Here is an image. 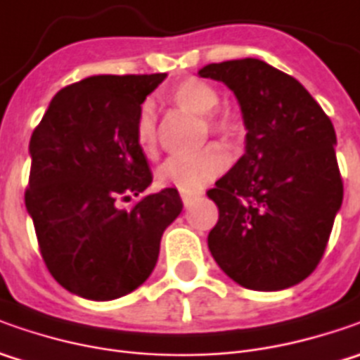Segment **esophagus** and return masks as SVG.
I'll return each instance as SVG.
<instances>
[{
    "label": "esophagus",
    "instance_id": "1",
    "mask_svg": "<svg viewBox=\"0 0 360 360\" xmlns=\"http://www.w3.org/2000/svg\"><path fill=\"white\" fill-rule=\"evenodd\" d=\"M180 196H182L184 206H188V204L194 200V198H198V196H200V192H180Z\"/></svg>",
    "mask_w": 360,
    "mask_h": 360
}]
</instances>
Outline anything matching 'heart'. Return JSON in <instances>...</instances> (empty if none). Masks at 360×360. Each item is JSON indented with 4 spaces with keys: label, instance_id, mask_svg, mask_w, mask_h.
<instances>
[{
    "label": "heart",
    "instance_id": "1",
    "mask_svg": "<svg viewBox=\"0 0 360 360\" xmlns=\"http://www.w3.org/2000/svg\"><path fill=\"white\" fill-rule=\"evenodd\" d=\"M176 104L192 114L204 118L206 128L230 140L240 130V118L230 110H214L220 96L210 84L190 77L176 84L170 91ZM136 142L144 154H152L156 150V114L150 104H144L136 118ZM226 154L218 146H206L204 150L190 154V156H172L158 168L156 180L162 186H174L180 192H198L212 182L216 176L224 172L226 168Z\"/></svg>",
    "mask_w": 360,
    "mask_h": 360
}]
</instances>
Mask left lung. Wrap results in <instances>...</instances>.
<instances>
[{"label": "left lung", "instance_id": "8db88e82", "mask_svg": "<svg viewBox=\"0 0 360 360\" xmlns=\"http://www.w3.org/2000/svg\"><path fill=\"white\" fill-rule=\"evenodd\" d=\"M238 98L246 152L208 198V248L234 283L283 290L319 266L342 204L333 122L292 76L255 58L204 65Z\"/></svg>", "mask_w": 360, "mask_h": 360}]
</instances>
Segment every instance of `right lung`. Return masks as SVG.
I'll return each mask as SVG.
<instances>
[{"instance_id":"add662e5","label":"right lung","mask_w":360,"mask_h":360,"mask_svg":"<svg viewBox=\"0 0 360 360\" xmlns=\"http://www.w3.org/2000/svg\"><path fill=\"white\" fill-rule=\"evenodd\" d=\"M164 77L91 76L65 86L32 134L25 208L49 274L77 297L112 300L136 290L182 212L176 188L120 206L152 184L136 118Z\"/></svg>"}]
</instances>
